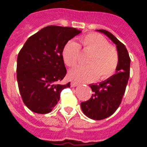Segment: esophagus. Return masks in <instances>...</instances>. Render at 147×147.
Listing matches in <instances>:
<instances>
[{"label": "esophagus", "instance_id": "esophagus-1", "mask_svg": "<svg viewBox=\"0 0 147 147\" xmlns=\"http://www.w3.org/2000/svg\"><path fill=\"white\" fill-rule=\"evenodd\" d=\"M78 83L77 82H75V81H72L71 82V87H76V86H78Z\"/></svg>", "mask_w": 147, "mask_h": 147}]
</instances>
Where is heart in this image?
I'll list each match as a JSON object with an SVG mask.
<instances>
[{
	"instance_id": "obj_1",
	"label": "heart",
	"mask_w": 147,
	"mask_h": 147,
	"mask_svg": "<svg viewBox=\"0 0 147 147\" xmlns=\"http://www.w3.org/2000/svg\"><path fill=\"white\" fill-rule=\"evenodd\" d=\"M83 50L91 53L86 61V66H77L69 71V76L78 82H87L96 77L106 78L114 73L118 64V54L114 47L102 36L89 33L80 39ZM80 55V46L74 41H69L62 50L65 63L75 66Z\"/></svg>"
}]
</instances>
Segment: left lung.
Listing matches in <instances>:
<instances>
[{"label": "left lung", "mask_w": 147, "mask_h": 147, "mask_svg": "<svg viewBox=\"0 0 147 147\" xmlns=\"http://www.w3.org/2000/svg\"><path fill=\"white\" fill-rule=\"evenodd\" d=\"M97 31L104 33L116 45L118 54L116 73L104 82L90 85L93 92L92 97L81 103L83 113L88 117L98 121L112 115L121 105L130 77V59L125 46L112 33L105 30Z\"/></svg>", "instance_id": "1"}]
</instances>
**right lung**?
I'll list each match as a JSON object with an SVG mask.
<instances>
[{
    "mask_svg": "<svg viewBox=\"0 0 147 147\" xmlns=\"http://www.w3.org/2000/svg\"><path fill=\"white\" fill-rule=\"evenodd\" d=\"M81 33L73 27L48 26L31 36L17 56V78L23 101L37 114H47L59 100L66 75L62 50Z\"/></svg>",
    "mask_w": 147,
    "mask_h": 147,
    "instance_id": "obj_1",
    "label": "right lung"
}]
</instances>
